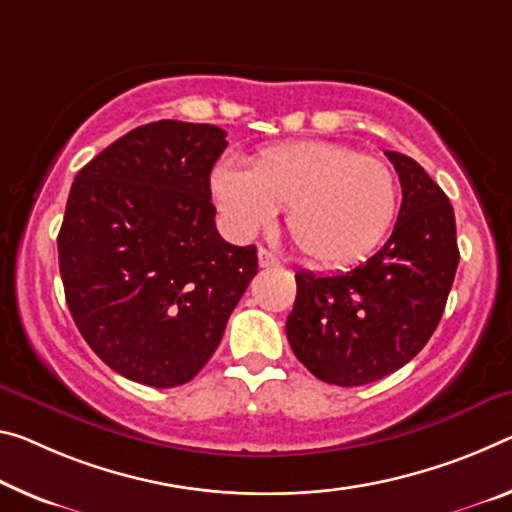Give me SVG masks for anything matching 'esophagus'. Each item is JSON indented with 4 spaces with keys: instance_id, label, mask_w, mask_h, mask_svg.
<instances>
[{
    "instance_id": "esophagus-1",
    "label": "esophagus",
    "mask_w": 512,
    "mask_h": 512,
    "mask_svg": "<svg viewBox=\"0 0 512 512\" xmlns=\"http://www.w3.org/2000/svg\"><path fill=\"white\" fill-rule=\"evenodd\" d=\"M257 259H259V266H262V269H275V266H280V259L273 253H269L266 248L257 250Z\"/></svg>"
}]
</instances>
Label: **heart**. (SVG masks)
<instances>
[{
	"instance_id": "heart-1",
	"label": "heart",
	"mask_w": 512,
	"mask_h": 512,
	"mask_svg": "<svg viewBox=\"0 0 512 512\" xmlns=\"http://www.w3.org/2000/svg\"><path fill=\"white\" fill-rule=\"evenodd\" d=\"M212 196L237 237H253L287 207L300 253L321 266H346L385 239L399 207V184L373 154L344 143L298 141L255 154L250 170L218 164Z\"/></svg>"
}]
</instances>
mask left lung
<instances>
[{"instance_id":"8db88e82","label":"left lung","mask_w":512,"mask_h":512,"mask_svg":"<svg viewBox=\"0 0 512 512\" xmlns=\"http://www.w3.org/2000/svg\"><path fill=\"white\" fill-rule=\"evenodd\" d=\"M385 154L403 191L392 237L351 271L296 273L287 339L316 378L339 387L373 383L415 358L442 319L460 259L446 193L415 159Z\"/></svg>"}]
</instances>
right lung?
Returning a JSON list of instances; mask_svg holds the SVG:
<instances>
[{
    "instance_id": "obj_1",
    "label": "right lung",
    "mask_w": 512,
    "mask_h": 512,
    "mask_svg": "<svg viewBox=\"0 0 512 512\" xmlns=\"http://www.w3.org/2000/svg\"><path fill=\"white\" fill-rule=\"evenodd\" d=\"M214 125L159 120L79 170L59 232L66 303L97 358L134 383H189L257 273V248L216 230Z\"/></svg>"
}]
</instances>
